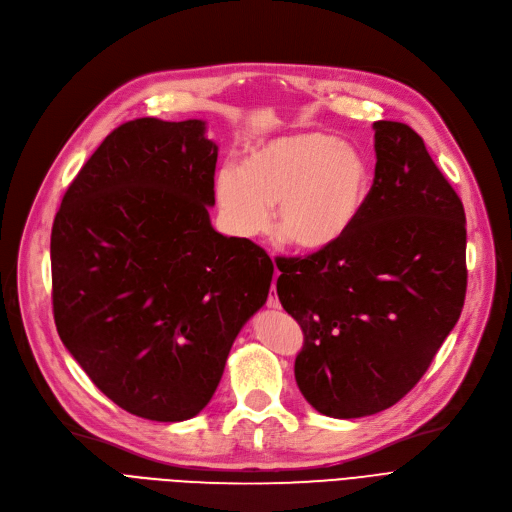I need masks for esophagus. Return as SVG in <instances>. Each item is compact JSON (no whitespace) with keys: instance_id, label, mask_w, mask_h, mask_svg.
I'll return each instance as SVG.
<instances>
[{"instance_id":"34e87169","label":"esophagus","mask_w":512,"mask_h":512,"mask_svg":"<svg viewBox=\"0 0 512 512\" xmlns=\"http://www.w3.org/2000/svg\"><path fill=\"white\" fill-rule=\"evenodd\" d=\"M276 278H278V272H276ZM267 307H270V309H280V307H282V305H280V299H278V292H276L274 286H272L270 297H267Z\"/></svg>"}]
</instances>
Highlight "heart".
<instances>
[{
    "label": "heart",
    "mask_w": 512,
    "mask_h": 512,
    "mask_svg": "<svg viewBox=\"0 0 512 512\" xmlns=\"http://www.w3.org/2000/svg\"><path fill=\"white\" fill-rule=\"evenodd\" d=\"M367 195L369 168L361 151L321 132L263 143L242 170L226 166L215 174V199L232 234H261L276 205V236L305 253L324 251L351 230Z\"/></svg>",
    "instance_id": "heart-1"
}]
</instances>
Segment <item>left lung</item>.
<instances>
[{"mask_svg": "<svg viewBox=\"0 0 512 512\" xmlns=\"http://www.w3.org/2000/svg\"><path fill=\"white\" fill-rule=\"evenodd\" d=\"M367 201L332 247L278 257V297L305 334L294 378L334 419L380 413L405 396L461 317L465 209L419 134L373 122Z\"/></svg>", "mask_w": 512, "mask_h": 512, "instance_id": "left-lung-1", "label": "left lung"}]
</instances>
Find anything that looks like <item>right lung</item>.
I'll list each match as a JSON object with an SVG mask.
<instances>
[{"label":"right lung","instance_id":"add662e5","mask_svg":"<svg viewBox=\"0 0 512 512\" xmlns=\"http://www.w3.org/2000/svg\"><path fill=\"white\" fill-rule=\"evenodd\" d=\"M203 120L141 118L97 147L51 230L53 317L91 382L151 421L199 415L274 263L215 232L218 145Z\"/></svg>","mask_w":512,"mask_h":512}]
</instances>
